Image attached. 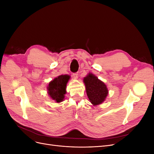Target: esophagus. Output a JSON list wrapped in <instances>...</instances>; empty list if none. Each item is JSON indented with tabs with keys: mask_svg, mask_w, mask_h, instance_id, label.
I'll list each match as a JSON object with an SVG mask.
<instances>
[{
	"mask_svg": "<svg viewBox=\"0 0 154 154\" xmlns=\"http://www.w3.org/2000/svg\"><path fill=\"white\" fill-rule=\"evenodd\" d=\"M73 77L75 79H77L78 78V73H74L73 74Z\"/></svg>",
	"mask_w": 154,
	"mask_h": 154,
	"instance_id": "obj_1",
	"label": "esophagus"
}]
</instances>
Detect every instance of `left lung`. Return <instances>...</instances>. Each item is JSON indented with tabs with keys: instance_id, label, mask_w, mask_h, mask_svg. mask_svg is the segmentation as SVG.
I'll return each instance as SVG.
<instances>
[{
	"instance_id": "left-lung-1",
	"label": "left lung",
	"mask_w": 154,
	"mask_h": 154,
	"mask_svg": "<svg viewBox=\"0 0 154 154\" xmlns=\"http://www.w3.org/2000/svg\"><path fill=\"white\" fill-rule=\"evenodd\" d=\"M83 80L88 98L93 105H98L105 101L109 94V90L103 82L90 72Z\"/></svg>"
}]
</instances>
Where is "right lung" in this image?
Instances as JSON below:
<instances>
[{
  "mask_svg": "<svg viewBox=\"0 0 154 154\" xmlns=\"http://www.w3.org/2000/svg\"><path fill=\"white\" fill-rule=\"evenodd\" d=\"M71 78L68 74H62L51 80L47 86L48 94L50 98L55 103H60L63 101L66 94L67 83Z\"/></svg>",
  "mask_w": 154,
  "mask_h": 154,
  "instance_id": "1",
  "label": "right lung"
}]
</instances>
